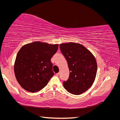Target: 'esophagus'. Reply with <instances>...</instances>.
<instances>
[{"label": "esophagus", "mask_w": 120, "mask_h": 120, "mask_svg": "<svg viewBox=\"0 0 120 120\" xmlns=\"http://www.w3.org/2000/svg\"><path fill=\"white\" fill-rule=\"evenodd\" d=\"M59 75H60V73H59H59L56 74V75L57 76V77H58V76H59Z\"/></svg>", "instance_id": "obj_1"}]
</instances>
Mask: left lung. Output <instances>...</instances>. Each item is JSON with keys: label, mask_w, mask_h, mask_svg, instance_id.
Segmentation results:
<instances>
[{"label": "left lung", "mask_w": 120, "mask_h": 120, "mask_svg": "<svg viewBox=\"0 0 120 120\" xmlns=\"http://www.w3.org/2000/svg\"><path fill=\"white\" fill-rule=\"evenodd\" d=\"M60 51L67 60L70 75L63 85L68 92L79 95L92 86L97 71L95 56L84 46L77 43H62Z\"/></svg>", "instance_id": "8db88e82"}]
</instances>
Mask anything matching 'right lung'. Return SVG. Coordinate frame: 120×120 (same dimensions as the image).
Here are the masks:
<instances>
[{
	"instance_id": "right-lung-1",
	"label": "right lung",
	"mask_w": 120,
	"mask_h": 120,
	"mask_svg": "<svg viewBox=\"0 0 120 120\" xmlns=\"http://www.w3.org/2000/svg\"><path fill=\"white\" fill-rule=\"evenodd\" d=\"M58 47V44L35 41L20 49L14 70L16 80L23 89L35 93L46 86L54 75L51 59Z\"/></svg>"
}]
</instances>
